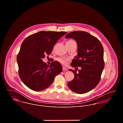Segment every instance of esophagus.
Segmentation results:
<instances>
[{
	"label": "esophagus",
	"instance_id": "34e87169",
	"mask_svg": "<svg viewBox=\"0 0 123 123\" xmlns=\"http://www.w3.org/2000/svg\"><path fill=\"white\" fill-rule=\"evenodd\" d=\"M62 68H63V71H67V70H68V68H66V67H63Z\"/></svg>",
	"mask_w": 123,
	"mask_h": 123
}]
</instances>
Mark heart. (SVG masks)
I'll return each mask as SVG.
<instances>
[{"label": "heart", "mask_w": 123, "mask_h": 123, "mask_svg": "<svg viewBox=\"0 0 123 123\" xmlns=\"http://www.w3.org/2000/svg\"><path fill=\"white\" fill-rule=\"evenodd\" d=\"M73 40H69L68 42L69 41H72ZM69 58H66V57H60L57 59V60L61 64L66 65L68 64V62L69 61Z\"/></svg>", "instance_id": "heart-1"}]
</instances>
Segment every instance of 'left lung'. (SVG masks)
<instances>
[{"mask_svg":"<svg viewBox=\"0 0 123 123\" xmlns=\"http://www.w3.org/2000/svg\"><path fill=\"white\" fill-rule=\"evenodd\" d=\"M65 38H73L76 41L77 55L72 60L71 66L81 67L78 72L69 69L74 77L68 82V86L76 93H86L95 88L100 80L105 67L103 46L96 37L84 31L69 32Z\"/></svg>","mask_w":123,"mask_h":123,"instance_id":"1","label":"left lung"}]
</instances>
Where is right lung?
Here are the masks:
<instances>
[{"label": "right lung", "mask_w": 123, "mask_h": 123, "mask_svg": "<svg viewBox=\"0 0 123 123\" xmlns=\"http://www.w3.org/2000/svg\"><path fill=\"white\" fill-rule=\"evenodd\" d=\"M66 31H41L30 35L22 42L17 62L19 76L23 83L31 90L39 92L46 89L62 71L57 61L49 66L43 62L45 55H49L54 46Z\"/></svg>", "instance_id": "add662e5"}]
</instances>
